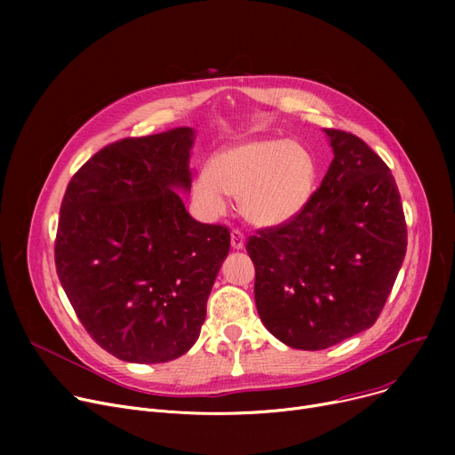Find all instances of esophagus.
Returning <instances> with one entry per match:
<instances>
[{
	"label": "esophagus",
	"instance_id": "obj_1",
	"mask_svg": "<svg viewBox=\"0 0 455 455\" xmlns=\"http://www.w3.org/2000/svg\"><path fill=\"white\" fill-rule=\"evenodd\" d=\"M230 243H232V249L240 251L245 247V235L242 230H232L230 232Z\"/></svg>",
	"mask_w": 455,
	"mask_h": 455
}]
</instances>
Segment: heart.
I'll list each match as a JSON object with an SVG mask.
<instances>
[{
  "label": "heart",
  "instance_id": "heart-1",
  "mask_svg": "<svg viewBox=\"0 0 455 455\" xmlns=\"http://www.w3.org/2000/svg\"><path fill=\"white\" fill-rule=\"evenodd\" d=\"M314 184L315 164L302 146L282 138H252L215 153L208 175L196 177L191 194L208 218L225 213L228 196L240 201L249 223L280 227L304 210Z\"/></svg>",
  "mask_w": 455,
  "mask_h": 455
}]
</instances>
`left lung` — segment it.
Instances as JSON below:
<instances>
[{"label": "left lung", "instance_id": "left-lung-1", "mask_svg": "<svg viewBox=\"0 0 455 455\" xmlns=\"http://www.w3.org/2000/svg\"><path fill=\"white\" fill-rule=\"evenodd\" d=\"M324 132L333 160L304 210L247 240L258 315L276 339L300 350L371 328L408 247L387 164L352 132Z\"/></svg>", "mask_w": 455, "mask_h": 455}]
</instances>
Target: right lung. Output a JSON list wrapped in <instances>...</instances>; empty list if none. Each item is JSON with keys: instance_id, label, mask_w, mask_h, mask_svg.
<instances>
[{"instance_id": "obj_1", "label": "right lung", "mask_w": 455, "mask_h": 455, "mask_svg": "<svg viewBox=\"0 0 455 455\" xmlns=\"http://www.w3.org/2000/svg\"><path fill=\"white\" fill-rule=\"evenodd\" d=\"M194 129L124 138L71 177L55 237L57 275L90 338L132 363L188 352L230 251V230L196 221L189 189Z\"/></svg>"}]
</instances>
